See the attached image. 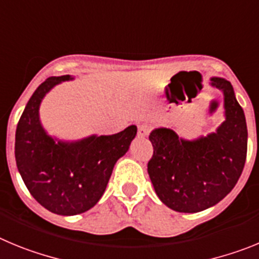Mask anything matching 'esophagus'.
Masks as SVG:
<instances>
[{"instance_id": "esophagus-1", "label": "esophagus", "mask_w": 259, "mask_h": 259, "mask_svg": "<svg viewBox=\"0 0 259 259\" xmlns=\"http://www.w3.org/2000/svg\"><path fill=\"white\" fill-rule=\"evenodd\" d=\"M151 130H152V125L144 122V124L139 125L138 126V135L139 137H147V135L150 134Z\"/></svg>"}]
</instances>
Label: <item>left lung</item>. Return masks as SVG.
Returning <instances> with one entry per match:
<instances>
[{"label": "left lung", "mask_w": 259, "mask_h": 259, "mask_svg": "<svg viewBox=\"0 0 259 259\" xmlns=\"http://www.w3.org/2000/svg\"><path fill=\"white\" fill-rule=\"evenodd\" d=\"M225 97V116L215 133L195 141L158 127L150 134L153 147L147 170L158 199L179 213H197L225 199L243 173L248 148L244 111L231 82L213 77Z\"/></svg>", "instance_id": "obj_1"}]
</instances>
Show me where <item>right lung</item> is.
<instances>
[{"label": "right lung", "mask_w": 259, "mask_h": 259, "mask_svg": "<svg viewBox=\"0 0 259 259\" xmlns=\"http://www.w3.org/2000/svg\"><path fill=\"white\" fill-rule=\"evenodd\" d=\"M69 74L49 77L28 101L15 133V160L24 185L51 213L76 215L89 210L104 193L113 166L137 135L130 125L113 135H92L77 142L55 141L39 122L41 101Z\"/></svg>", "instance_id": "obj_1"}]
</instances>
